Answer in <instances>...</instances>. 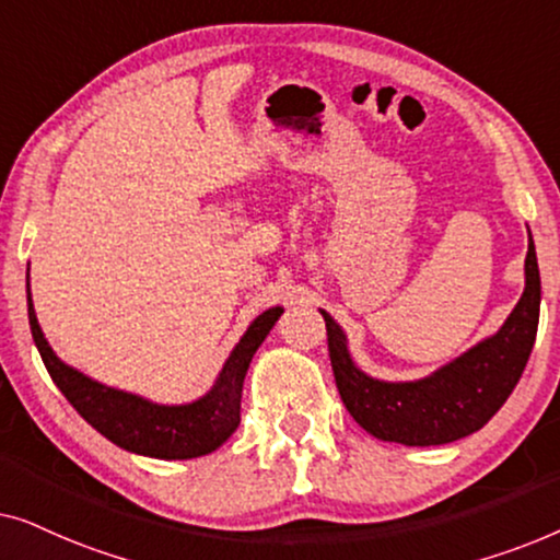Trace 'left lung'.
<instances>
[{
	"mask_svg": "<svg viewBox=\"0 0 560 560\" xmlns=\"http://www.w3.org/2000/svg\"><path fill=\"white\" fill-rule=\"evenodd\" d=\"M326 320L336 387L351 418L380 441L441 446L489 423L512 395L530 357L540 316V272L533 236L525 257V290L500 331L416 382H382L351 362L341 326Z\"/></svg>",
	"mask_w": 560,
	"mask_h": 560,
	"instance_id": "left-lung-1",
	"label": "left lung"
}]
</instances>
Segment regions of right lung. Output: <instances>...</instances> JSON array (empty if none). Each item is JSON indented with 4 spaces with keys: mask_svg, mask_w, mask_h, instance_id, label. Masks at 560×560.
<instances>
[{
    "mask_svg": "<svg viewBox=\"0 0 560 560\" xmlns=\"http://www.w3.org/2000/svg\"><path fill=\"white\" fill-rule=\"evenodd\" d=\"M30 280V272H27ZM282 308H270L252 320L247 334L242 336L224 370L213 387L201 400L188 405H158L140 395L121 393L102 382L86 377L68 366L48 347L37 324L33 298L27 282V316L35 347L40 351L43 364L56 382L66 400L79 410V416L94 425L104 439L117 443L119 448L152 458H196L217 451L240 425L242 385L249 370L252 357L270 334Z\"/></svg>",
    "mask_w": 560,
    "mask_h": 560,
    "instance_id": "right-lung-1",
    "label": "right lung"
}]
</instances>
